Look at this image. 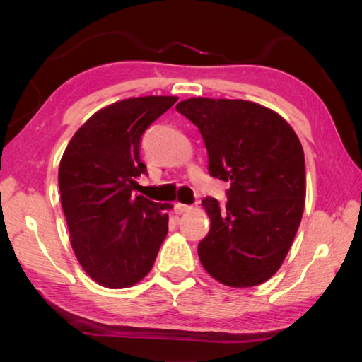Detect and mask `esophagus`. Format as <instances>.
<instances>
[{
    "instance_id": "obj_1",
    "label": "esophagus",
    "mask_w": 362,
    "mask_h": 362,
    "mask_svg": "<svg viewBox=\"0 0 362 362\" xmlns=\"http://www.w3.org/2000/svg\"><path fill=\"white\" fill-rule=\"evenodd\" d=\"M174 210H175V213H177V214H183V213H187V211H189V210H191V205L177 202V204L174 205Z\"/></svg>"
}]
</instances>
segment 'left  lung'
Instances as JSON below:
<instances>
[{"instance_id":"obj_1","label":"left lung","mask_w":362,"mask_h":362,"mask_svg":"<svg viewBox=\"0 0 362 362\" xmlns=\"http://www.w3.org/2000/svg\"><path fill=\"white\" fill-rule=\"evenodd\" d=\"M201 130L209 171L230 182L227 204L206 197L210 232L199 243L204 269L232 288H250L279 271L303 216V148L286 119L243 99L189 98L175 105Z\"/></svg>"}]
</instances>
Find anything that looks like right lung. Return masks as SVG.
<instances>
[{"label":"right lung","mask_w":362,"mask_h":362,"mask_svg":"<svg viewBox=\"0 0 362 362\" xmlns=\"http://www.w3.org/2000/svg\"><path fill=\"white\" fill-rule=\"evenodd\" d=\"M177 96L129 98L83 122L59 165L60 202L70 241L83 271L104 288L143 280L168 233L171 204L134 196L144 130L175 104Z\"/></svg>","instance_id":"add662e5"}]
</instances>
